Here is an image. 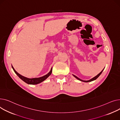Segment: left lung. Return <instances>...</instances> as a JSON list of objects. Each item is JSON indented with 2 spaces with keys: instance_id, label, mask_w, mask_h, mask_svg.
I'll return each instance as SVG.
<instances>
[{
  "instance_id": "1",
  "label": "left lung",
  "mask_w": 120,
  "mask_h": 120,
  "mask_svg": "<svg viewBox=\"0 0 120 120\" xmlns=\"http://www.w3.org/2000/svg\"><path fill=\"white\" fill-rule=\"evenodd\" d=\"M104 70V69H103ZM103 70H102V71L99 73V74H98L96 76H95V77H93V79H90V80H87V81H86V80H81V79H79V77H77V76H76L75 75H73L75 78L76 79H79V80H80V81H83V82H91V81H94V80H95V79H96L99 76V75L101 74V73H102V72H103Z\"/></svg>"
}]
</instances>
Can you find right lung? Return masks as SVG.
<instances>
[{
  "mask_svg": "<svg viewBox=\"0 0 120 120\" xmlns=\"http://www.w3.org/2000/svg\"><path fill=\"white\" fill-rule=\"evenodd\" d=\"M12 68L13 70V71H15V73L19 77V78L22 79L23 81H24L25 82H26V83L28 84H32V85H36V84H38L39 83H41V82L44 81V80H45L47 77L50 75L52 72V68H51V69L50 70V71L49 72L47 75L43 76H41L40 77H38V78H32V79H29V78H27V77H26L25 76H22V75H20L19 73H18L14 69V68L12 66Z\"/></svg>",
  "mask_w": 120,
  "mask_h": 120,
  "instance_id": "add662e5",
  "label": "right lung"
}]
</instances>
